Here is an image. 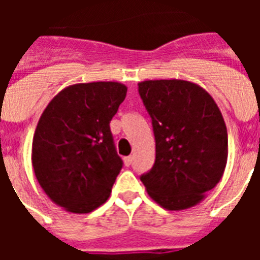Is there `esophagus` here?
I'll return each instance as SVG.
<instances>
[{"label": "esophagus", "mask_w": 260, "mask_h": 260, "mask_svg": "<svg viewBox=\"0 0 260 260\" xmlns=\"http://www.w3.org/2000/svg\"><path fill=\"white\" fill-rule=\"evenodd\" d=\"M132 160H134V156H125V158H124V165H125V166H131V165H132Z\"/></svg>", "instance_id": "34e87169"}]
</instances>
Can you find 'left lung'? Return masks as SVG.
Masks as SVG:
<instances>
[{"label": "left lung", "instance_id": "8db88e82", "mask_svg": "<svg viewBox=\"0 0 260 260\" xmlns=\"http://www.w3.org/2000/svg\"><path fill=\"white\" fill-rule=\"evenodd\" d=\"M139 94L152 120L155 163L143 185L167 210L197 205L217 185L228 159V134L208 91L183 79L139 83Z\"/></svg>", "mask_w": 260, "mask_h": 260}]
</instances>
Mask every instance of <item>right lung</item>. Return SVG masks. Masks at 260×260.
I'll use <instances>...</instances> for the list:
<instances>
[{
    "instance_id": "1",
    "label": "right lung",
    "mask_w": 260,
    "mask_h": 260,
    "mask_svg": "<svg viewBox=\"0 0 260 260\" xmlns=\"http://www.w3.org/2000/svg\"><path fill=\"white\" fill-rule=\"evenodd\" d=\"M125 95L120 82L75 83L40 116L32 142L35 177L67 212L90 213L109 198L122 167L109 122Z\"/></svg>"
}]
</instances>
